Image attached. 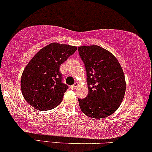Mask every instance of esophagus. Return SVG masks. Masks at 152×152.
<instances>
[{"label":"esophagus","instance_id":"34e87169","mask_svg":"<svg viewBox=\"0 0 152 152\" xmlns=\"http://www.w3.org/2000/svg\"><path fill=\"white\" fill-rule=\"evenodd\" d=\"M78 83H75L74 84V85H72V86H71V88H72V89H75V88H76V87H78Z\"/></svg>","mask_w":152,"mask_h":152}]
</instances>
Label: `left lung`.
Returning a JSON list of instances; mask_svg holds the SVG:
<instances>
[{
    "label": "left lung",
    "instance_id": "left-lung-1",
    "mask_svg": "<svg viewBox=\"0 0 152 152\" xmlns=\"http://www.w3.org/2000/svg\"><path fill=\"white\" fill-rule=\"evenodd\" d=\"M80 57L87 72L88 95L78 99L79 107L86 116L103 118L116 111L126 89L124 71L112 53L98 45L80 46Z\"/></svg>",
    "mask_w": 152,
    "mask_h": 152
}]
</instances>
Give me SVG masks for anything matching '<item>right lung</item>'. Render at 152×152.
Here are the masks:
<instances>
[{"label":"right lung","mask_w":152,"mask_h":152,"mask_svg":"<svg viewBox=\"0 0 152 152\" xmlns=\"http://www.w3.org/2000/svg\"><path fill=\"white\" fill-rule=\"evenodd\" d=\"M76 50V46L52 43L32 57L21 78L22 95L31 106L46 111L61 103L68 86L62 82L59 67Z\"/></svg>","instance_id":"add662e5"}]
</instances>
